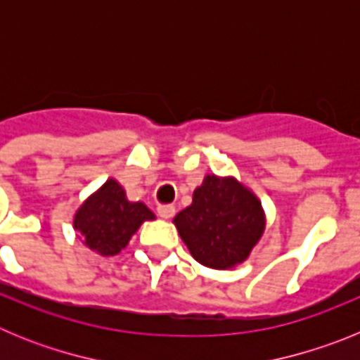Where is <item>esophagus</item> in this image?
I'll return each mask as SVG.
<instances>
[{"label":"esophagus","instance_id":"1","mask_svg":"<svg viewBox=\"0 0 360 360\" xmlns=\"http://www.w3.org/2000/svg\"><path fill=\"white\" fill-rule=\"evenodd\" d=\"M173 214H174L173 205H160V207H158V216H160V218L169 219L173 218Z\"/></svg>","mask_w":360,"mask_h":360}]
</instances>
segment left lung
Here are the masks:
<instances>
[{
    "label": "left lung",
    "mask_w": 360,
    "mask_h": 360,
    "mask_svg": "<svg viewBox=\"0 0 360 360\" xmlns=\"http://www.w3.org/2000/svg\"><path fill=\"white\" fill-rule=\"evenodd\" d=\"M173 224L196 262L229 270L250 256L265 232L266 216L262 200L236 176L205 174Z\"/></svg>",
    "instance_id": "1"
}]
</instances>
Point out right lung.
<instances>
[{
    "label": "right lung",
    "instance_id": "right-lung-1",
    "mask_svg": "<svg viewBox=\"0 0 360 360\" xmlns=\"http://www.w3.org/2000/svg\"><path fill=\"white\" fill-rule=\"evenodd\" d=\"M157 218L144 202H131L115 178H108L73 214L77 238L98 256L110 257L126 249L144 221Z\"/></svg>",
    "mask_w": 360,
    "mask_h": 360
}]
</instances>
